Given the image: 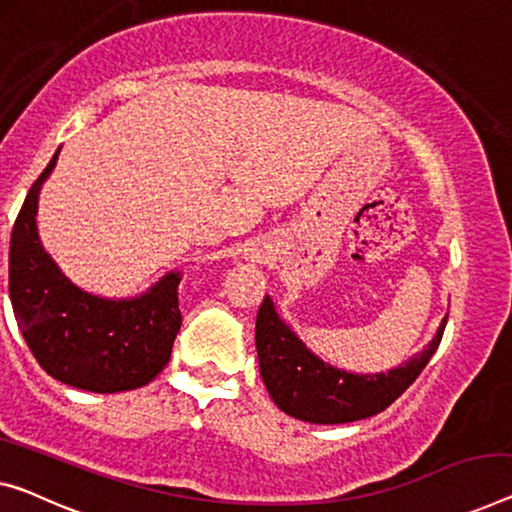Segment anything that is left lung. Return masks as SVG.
I'll list each match as a JSON object with an SVG mask.
<instances>
[{"instance_id":"8db88e82","label":"left lung","mask_w":512,"mask_h":512,"mask_svg":"<svg viewBox=\"0 0 512 512\" xmlns=\"http://www.w3.org/2000/svg\"><path fill=\"white\" fill-rule=\"evenodd\" d=\"M444 329L446 319L427 349L388 375H352L310 354L292 329L282 324L273 301L264 296L255 322L259 372L273 402L289 416L319 425L361 421L384 411L414 384L437 352Z\"/></svg>"}]
</instances>
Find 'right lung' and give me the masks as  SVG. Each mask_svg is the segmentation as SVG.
I'll use <instances>...</instances> for the list:
<instances>
[{
    "mask_svg": "<svg viewBox=\"0 0 512 512\" xmlns=\"http://www.w3.org/2000/svg\"><path fill=\"white\" fill-rule=\"evenodd\" d=\"M57 156L59 151L32 183L13 225L9 294L15 319L50 377L91 393L133 391L170 361L181 329V278L170 273L133 301L98 299L64 278L36 232L38 190Z\"/></svg>",
    "mask_w": 512,
    "mask_h": 512,
    "instance_id": "1",
    "label": "right lung"
}]
</instances>
